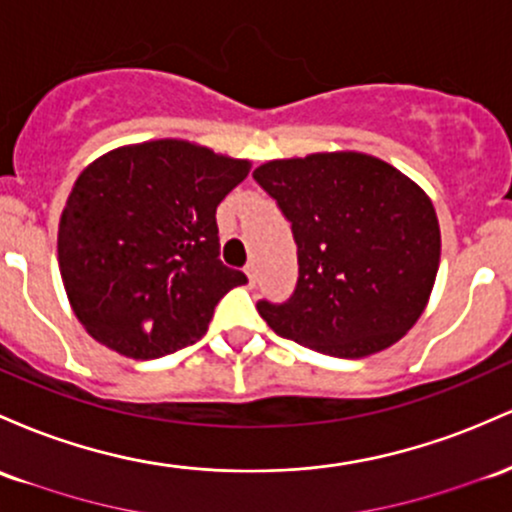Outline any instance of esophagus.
<instances>
[{"label": "esophagus", "instance_id": "1", "mask_svg": "<svg viewBox=\"0 0 512 512\" xmlns=\"http://www.w3.org/2000/svg\"><path fill=\"white\" fill-rule=\"evenodd\" d=\"M245 277H247V282H250V286L257 284V267L252 265V262L245 267Z\"/></svg>", "mask_w": 512, "mask_h": 512}]
</instances>
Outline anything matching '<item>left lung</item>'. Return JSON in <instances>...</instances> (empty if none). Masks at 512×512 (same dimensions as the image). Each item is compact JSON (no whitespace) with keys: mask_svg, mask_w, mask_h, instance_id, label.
Masks as SVG:
<instances>
[{"mask_svg":"<svg viewBox=\"0 0 512 512\" xmlns=\"http://www.w3.org/2000/svg\"><path fill=\"white\" fill-rule=\"evenodd\" d=\"M252 177L277 199L299 245L294 296L257 303L274 333L359 359L418 323L440 267V223L411 177L355 150L269 160Z\"/></svg>","mask_w":512,"mask_h":512,"instance_id":"8db88e82","label":"left lung"}]
</instances>
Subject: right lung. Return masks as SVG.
Listing matches in <instances>:
<instances>
[{"label": "right lung", "mask_w": 512, "mask_h": 512, "mask_svg": "<svg viewBox=\"0 0 512 512\" xmlns=\"http://www.w3.org/2000/svg\"><path fill=\"white\" fill-rule=\"evenodd\" d=\"M250 167L182 138L121 145L84 167L60 216L58 265L94 340L155 359L206 333L216 303L247 284L218 260L216 209Z\"/></svg>", "instance_id": "add662e5"}]
</instances>
